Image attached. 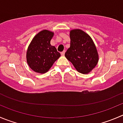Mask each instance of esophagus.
<instances>
[{"label": "esophagus", "instance_id": "34e87169", "mask_svg": "<svg viewBox=\"0 0 123 123\" xmlns=\"http://www.w3.org/2000/svg\"><path fill=\"white\" fill-rule=\"evenodd\" d=\"M65 51H63V52H61V55L62 56H64V55H65Z\"/></svg>", "mask_w": 123, "mask_h": 123}]
</instances>
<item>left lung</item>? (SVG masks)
Instances as JSON below:
<instances>
[{"mask_svg":"<svg viewBox=\"0 0 123 123\" xmlns=\"http://www.w3.org/2000/svg\"><path fill=\"white\" fill-rule=\"evenodd\" d=\"M70 47L65 56L78 72L88 74L98 62V54L93 40L87 33L79 29L70 32Z\"/></svg>","mask_w":123,"mask_h":123,"instance_id":"1","label":"left lung"}]
</instances>
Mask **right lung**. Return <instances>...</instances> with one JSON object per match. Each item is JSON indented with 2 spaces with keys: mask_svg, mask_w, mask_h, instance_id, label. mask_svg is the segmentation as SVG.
Here are the masks:
<instances>
[{
  "mask_svg": "<svg viewBox=\"0 0 123 123\" xmlns=\"http://www.w3.org/2000/svg\"><path fill=\"white\" fill-rule=\"evenodd\" d=\"M53 32L43 30L38 33L29 44L26 52V61L29 67L36 73L47 72L61 54L50 44Z\"/></svg>",
  "mask_w": 123,
  "mask_h": 123,
  "instance_id": "add662e5",
  "label": "right lung"
}]
</instances>
